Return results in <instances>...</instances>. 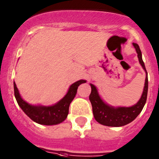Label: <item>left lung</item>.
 I'll use <instances>...</instances> for the list:
<instances>
[{
  "label": "left lung",
  "mask_w": 159,
  "mask_h": 159,
  "mask_svg": "<svg viewBox=\"0 0 159 159\" xmlns=\"http://www.w3.org/2000/svg\"><path fill=\"white\" fill-rule=\"evenodd\" d=\"M137 53L139 62L146 72V79L144 84L142 95L137 103L129 107L126 106H113L105 102L98 94L97 87L92 84H90L91 87V93L89 99L92 106L93 114L94 119L101 125L110 127H120L131 123L136 118V116L141 113L144 105L146 103L148 90V72L144 65L142 58V53L139 46L136 43H132Z\"/></svg>",
  "instance_id": "8db88e82"
}]
</instances>
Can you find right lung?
I'll return each instance as SVG.
<instances>
[{"label": "right lung", "instance_id": "right-lung-1", "mask_svg": "<svg viewBox=\"0 0 159 159\" xmlns=\"http://www.w3.org/2000/svg\"><path fill=\"white\" fill-rule=\"evenodd\" d=\"M86 82L87 81L84 80H80L72 84L61 99L51 106L29 104L22 98L15 82L14 94L20 108L32 120L40 125H55L61 123L67 118L69 105L76 94L78 87Z\"/></svg>", "mask_w": 159, "mask_h": 159}]
</instances>
